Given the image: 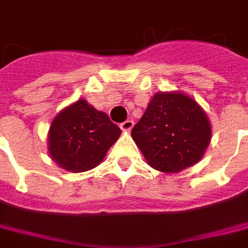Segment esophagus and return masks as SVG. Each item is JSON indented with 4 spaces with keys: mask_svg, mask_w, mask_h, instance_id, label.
<instances>
[{
    "mask_svg": "<svg viewBox=\"0 0 248 248\" xmlns=\"http://www.w3.org/2000/svg\"><path fill=\"white\" fill-rule=\"evenodd\" d=\"M132 126H134V121H131V120L124 121V122H122V124H120L121 130H122V131H124V132L131 131Z\"/></svg>",
    "mask_w": 248,
    "mask_h": 248,
    "instance_id": "34e87169",
    "label": "esophagus"
}]
</instances>
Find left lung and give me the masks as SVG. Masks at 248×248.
Segmentation results:
<instances>
[{"label":"left lung","instance_id":"left-lung-1","mask_svg":"<svg viewBox=\"0 0 248 248\" xmlns=\"http://www.w3.org/2000/svg\"><path fill=\"white\" fill-rule=\"evenodd\" d=\"M131 136L149 166L176 173L200 162L211 141L203 108L181 91H159L134 126Z\"/></svg>","mask_w":248,"mask_h":248}]
</instances>
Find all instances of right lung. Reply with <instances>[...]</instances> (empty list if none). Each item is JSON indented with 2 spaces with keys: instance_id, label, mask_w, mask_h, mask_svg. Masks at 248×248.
I'll use <instances>...</instances> for the list:
<instances>
[{
  "instance_id": "obj_1",
  "label": "right lung",
  "mask_w": 248,
  "mask_h": 248,
  "mask_svg": "<svg viewBox=\"0 0 248 248\" xmlns=\"http://www.w3.org/2000/svg\"><path fill=\"white\" fill-rule=\"evenodd\" d=\"M121 132L107 113L79 99L52 120L47 134L48 155L65 171L85 172L100 165Z\"/></svg>"
}]
</instances>
